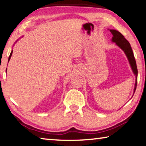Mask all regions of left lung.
<instances>
[{"label":"left lung","instance_id":"obj_1","mask_svg":"<svg viewBox=\"0 0 146 146\" xmlns=\"http://www.w3.org/2000/svg\"><path fill=\"white\" fill-rule=\"evenodd\" d=\"M111 33L113 35L112 41V42L115 43V44L121 48L123 50L125 54L128 58V60L129 62V64L131 65V69L133 70V73L135 74L136 77V82H135V88H134V94H135V90L136 88V84H137V77H138V69L137 66H136V60L134 56V54L132 50V48L131 47L130 43L128 41H127L125 37L120 33L119 32L115 30H110Z\"/></svg>","mask_w":146,"mask_h":146}]
</instances>
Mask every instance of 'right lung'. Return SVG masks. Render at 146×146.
Segmentation results:
<instances>
[{
  "label": "right lung",
  "mask_w": 146,
  "mask_h": 146,
  "mask_svg": "<svg viewBox=\"0 0 146 146\" xmlns=\"http://www.w3.org/2000/svg\"><path fill=\"white\" fill-rule=\"evenodd\" d=\"M12 52H13V50H11V52L10 54V56H9V58H8V62L10 61V58H11V54H12ZM6 70H7V68H6Z\"/></svg>",
  "instance_id": "obj_1"
}]
</instances>
